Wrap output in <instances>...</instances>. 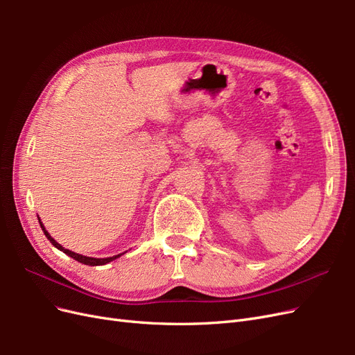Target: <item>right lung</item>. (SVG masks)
<instances>
[{
    "label": "right lung",
    "instance_id": "right-lung-1",
    "mask_svg": "<svg viewBox=\"0 0 355 355\" xmlns=\"http://www.w3.org/2000/svg\"><path fill=\"white\" fill-rule=\"evenodd\" d=\"M38 222H40V225H41L42 231H44V235H46V237L50 240V243L56 247V249H59L60 252H63L65 254L71 256L72 259L78 261V262H81V263H84V265H90V266L105 265V263H108V262H111V261L116 259V257H120V256H121V254H115V256H112V257H90V256H83V254H78V253H73V252H71V250L65 249V247H62V245H60L55 239L51 237V235L47 232V230L44 228V225H42V222L40 220V218H38Z\"/></svg>",
    "mask_w": 355,
    "mask_h": 355
}]
</instances>
